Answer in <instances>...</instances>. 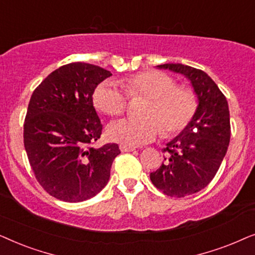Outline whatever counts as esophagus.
I'll list each match as a JSON object with an SVG mask.
<instances>
[{
	"instance_id": "obj_1",
	"label": "esophagus",
	"mask_w": 255,
	"mask_h": 255,
	"mask_svg": "<svg viewBox=\"0 0 255 255\" xmlns=\"http://www.w3.org/2000/svg\"><path fill=\"white\" fill-rule=\"evenodd\" d=\"M122 152H133L135 151V147H132V146H128V145H121L120 146Z\"/></svg>"
}]
</instances>
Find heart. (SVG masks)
Masks as SVG:
<instances>
[{"label":"heart","mask_w":255,"mask_h":255,"mask_svg":"<svg viewBox=\"0 0 255 255\" xmlns=\"http://www.w3.org/2000/svg\"><path fill=\"white\" fill-rule=\"evenodd\" d=\"M125 93L115 82L107 81L94 93V104L109 116L123 114L128 96L149 99L145 120L125 118L108 128L111 140L128 146H140L154 140L162 133V127L169 134L182 131L193 120L197 99L187 87H176L172 76L160 71H146L122 80Z\"/></svg>","instance_id":"b5f03b06"}]
</instances>
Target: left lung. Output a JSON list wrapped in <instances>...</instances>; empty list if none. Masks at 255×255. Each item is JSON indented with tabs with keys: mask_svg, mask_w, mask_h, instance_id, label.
<instances>
[{
	"mask_svg": "<svg viewBox=\"0 0 255 255\" xmlns=\"http://www.w3.org/2000/svg\"><path fill=\"white\" fill-rule=\"evenodd\" d=\"M156 67L184 75L197 97L193 120L167 142L165 162L149 174L152 183L163 194L184 197L207 187L224 159L231 134L229 104L214 80L201 69L182 64Z\"/></svg>",
	"mask_w": 255,
	"mask_h": 255,
	"instance_id": "obj_1",
	"label": "left lung"
}]
</instances>
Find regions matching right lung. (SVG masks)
Wrapping results in <instances>:
<instances>
[{"label": "right lung", "mask_w": 255, "mask_h": 255, "mask_svg": "<svg viewBox=\"0 0 255 255\" xmlns=\"http://www.w3.org/2000/svg\"><path fill=\"white\" fill-rule=\"evenodd\" d=\"M113 74L72 62L34 89L24 122V147L40 186L65 202L89 200L107 186L117 144L92 147L102 133L93 94Z\"/></svg>", "instance_id": "1"}]
</instances>
